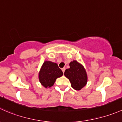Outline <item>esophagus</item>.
<instances>
[{
  "label": "esophagus",
  "instance_id": "esophagus-1",
  "mask_svg": "<svg viewBox=\"0 0 122 122\" xmlns=\"http://www.w3.org/2000/svg\"><path fill=\"white\" fill-rule=\"evenodd\" d=\"M65 69H65V67H63V68H62V69H61V70H62L63 73H64V72H65Z\"/></svg>",
  "mask_w": 122,
  "mask_h": 122
}]
</instances>
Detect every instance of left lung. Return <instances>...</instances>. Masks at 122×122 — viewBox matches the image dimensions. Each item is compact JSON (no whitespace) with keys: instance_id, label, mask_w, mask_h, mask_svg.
Instances as JSON below:
<instances>
[{"instance_id":"obj_1","label":"left lung","mask_w":122,"mask_h":122,"mask_svg":"<svg viewBox=\"0 0 122 122\" xmlns=\"http://www.w3.org/2000/svg\"><path fill=\"white\" fill-rule=\"evenodd\" d=\"M70 68L65 70L64 75L69 80L71 86L76 90H81L86 86L87 76L83 66L76 61H71L69 64Z\"/></svg>"}]
</instances>
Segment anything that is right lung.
I'll list each match as a JSON object with an SVG mask.
<instances>
[{"label": "right lung", "instance_id": "right-lung-1", "mask_svg": "<svg viewBox=\"0 0 122 122\" xmlns=\"http://www.w3.org/2000/svg\"><path fill=\"white\" fill-rule=\"evenodd\" d=\"M62 75V71L57 63L51 61H45L39 73V79L42 85L47 88L52 87L56 79Z\"/></svg>", "mask_w": 122, "mask_h": 122}]
</instances>
